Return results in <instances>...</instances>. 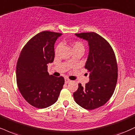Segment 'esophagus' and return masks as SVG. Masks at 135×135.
<instances>
[{
	"label": "esophagus",
	"mask_w": 135,
	"mask_h": 135,
	"mask_svg": "<svg viewBox=\"0 0 135 135\" xmlns=\"http://www.w3.org/2000/svg\"><path fill=\"white\" fill-rule=\"evenodd\" d=\"M70 82V79H69L68 78H66V77L65 78V82L66 84L69 83V82Z\"/></svg>",
	"instance_id": "1"
}]
</instances>
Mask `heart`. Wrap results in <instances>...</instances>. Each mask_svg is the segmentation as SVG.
<instances>
[{"instance_id":"1","label":"heart","mask_w":135,"mask_h":135,"mask_svg":"<svg viewBox=\"0 0 135 135\" xmlns=\"http://www.w3.org/2000/svg\"><path fill=\"white\" fill-rule=\"evenodd\" d=\"M71 46L72 47V49L74 51H76V50H83L84 51V45L83 43H82V42L80 41H75L74 42H73V43L71 44ZM60 45H58L56 47V48H55V53L56 54H57L58 53V51H59L60 49Z\"/></svg>"}]
</instances>
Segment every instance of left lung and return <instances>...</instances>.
<instances>
[{
	"instance_id": "8db88e82",
	"label": "left lung",
	"mask_w": 135,
	"mask_h": 135,
	"mask_svg": "<svg viewBox=\"0 0 135 135\" xmlns=\"http://www.w3.org/2000/svg\"><path fill=\"white\" fill-rule=\"evenodd\" d=\"M88 41L89 51L85 69L89 82L74 93L75 101L85 109L92 110L105 104L113 95L118 80V65L114 52L104 38L94 32L75 34Z\"/></svg>"
}]
</instances>
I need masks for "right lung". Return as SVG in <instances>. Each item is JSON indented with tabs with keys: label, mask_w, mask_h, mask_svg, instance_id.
<instances>
[{
	"label": "right lung",
	"mask_w": 135,
	"mask_h": 135,
	"mask_svg": "<svg viewBox=\"0 0 135 135\" xmlns=\"http://www.w3.org/2000/svg\"><path fill=\"white\" fill-rule=\"evenodd\" d=\"M59 32L43 31L32 37L21 50L16 65L18 89L32 106L46 108L58 100L65 83L63 77L48 72V65L55 58L54 45Z\"/></svg>",
	"instance_id": "1"
}]
</instances>
